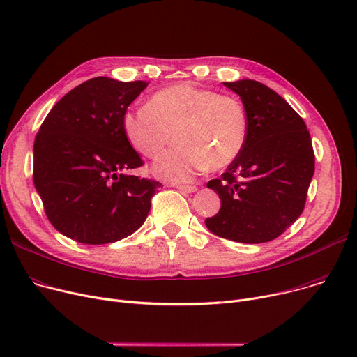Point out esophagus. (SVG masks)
I'll use <instances>...</instances> for the list:
<instances>
[{
  "instance_id": "34e87169",
  "label": "esophagus",
  "mask_w": 357,
  "mask_h": 357,
  "mask_svg": "<svg viewBox=\"0 0 357 357\" xmlns=\"http://www.w3.org/2000/svg\"><path fill=\"white\" fill-rule=\"evenodd\" d=\"M176 188H178L181 192H183V194H191V192H195V191H197V186H194V185H188V186L178 185Z\"/></svg>"
}]
</instances>
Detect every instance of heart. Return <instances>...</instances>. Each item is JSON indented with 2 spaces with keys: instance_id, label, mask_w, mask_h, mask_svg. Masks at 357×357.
<instances>
[{
  "instance_id": "b5f03b06",
  "label": "heart",
  "mask_w": 357,
  "mask_h": 357,
  "mask_svg": "<svg viewBox=\"0 0 357 357\" xmlns=\"http://www.w3.org/2000/svg\"><path fill=\"white\" fill-rule=\"evenodd\" d=\"M121 127L144 158H156L172 136L175 146L153 163L152 172L181 183L205 167L218 171L237 159L248 139V112L236 97L181 82L155 92L146 107L127 109Z\"/></svg>"
}]
</instances>
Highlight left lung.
<instances>
[{
    "label": "left lung",
    "mask_w": 357,
    "mask_h": 357,
    "mask_svg": "<svg viewBox=\"0 0 357 357\" xmlns=\"http://www.w3.org/2000/svg\"><path fill=\"white\" fill-rule=\"evenodd\" d=\"M248 112V139L221 179L207 188L221 199L220 211L205 220L218 237L266 243L301 215L314 175V152L304 120L269 86L253 79L222 82Z\"/></svg>",
    "instance_id": "1"
}]
</instances>
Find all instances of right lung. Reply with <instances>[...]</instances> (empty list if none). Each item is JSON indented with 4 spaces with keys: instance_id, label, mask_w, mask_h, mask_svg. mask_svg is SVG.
Masks as SVG:
<instances>
[{
    "instance_id": "1",
    "label": "right lung",
    "mask_w": 357,
    "mask_h": 357,
    "mask_svg": "<svg viewBox=\"0 0 357 357\" xmlns=\"http://www.w3.org/2000/svg\"><path fill=\"white\" fill-rule=\"evenodd\" d=\"M147 86L92 78L50 109L36 136L33 181L52 226L84 245L135 233L162 183L124 174L143 165L121 119Z\"/></svg>"
}]
</instances>
